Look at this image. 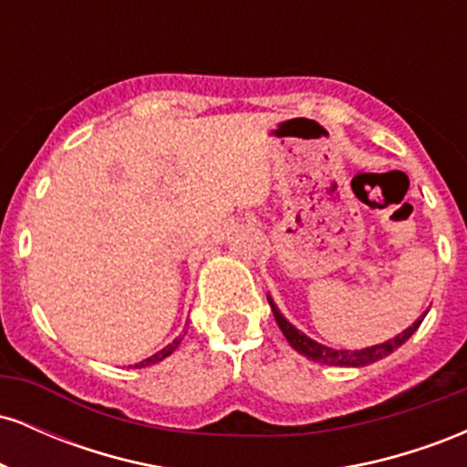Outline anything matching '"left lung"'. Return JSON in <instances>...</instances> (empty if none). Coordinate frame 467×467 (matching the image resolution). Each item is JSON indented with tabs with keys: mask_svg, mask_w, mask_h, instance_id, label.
<instances>
[{
	"mask_svg": "<svg viewBox=\"0 0 467 467\" xmlns=\"http://www.w3.org/2000/svg\"><path fill=\"white\" fill-rule=\"evenodd\" d=\"M267 303H270L272 312H275V318L278 327H281L283 336L287 337L289 347H292L294 351H298L301 356L307 358V360H314V362H320V364H329V367H367V364H373L378 360H382V358H387L393 353L395 349H400L401 345H404L409 337L415 334L417 327L421 325L423 316H426L428 312H423V316H420V318L412 323L409 329H404L401 334H398L393 337V340H387L382 342V345H373V347H367V349H331V347L327 345H320V342L312 340L309 336H305L303 331H298L296 327H294L289 320L283 316L281 312H278L276 303L272 301V296L267 294Z\"/></svg>",
	"mask_w": 467,
	"mask_h": 467,
	"instance_id": "8db88e82",
	"label": "left lung"
}]
</instances>
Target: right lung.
<instances>
[{"mask_svg":"<svg viewBox=\"0 0 467 467\" xmlns=\"http://www.w3.org/2000/svg\"><path fill=\"white\" fill-rule=\"evenodd\" d=\"M184 336H186V331H184V334H182V336H178V337H175V340H173V342H171V345H166V347H164V349H160L158 353H153V356H151V358H147V360H142V362L133 364V368H144V367H151V364H158V362H162V360H164V358H169V356H171V353H173L175 349H178V347H180V342H182V340H184Z\"/></svg>","mask_w":467,"mask_h":467,"instance_id":"1","label":"right lung"}]
</instances>
